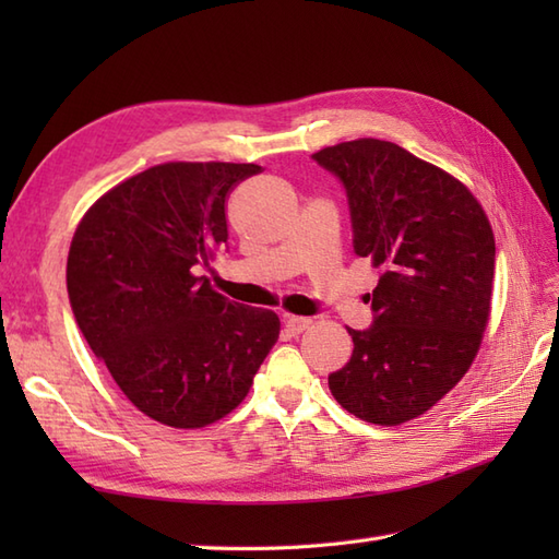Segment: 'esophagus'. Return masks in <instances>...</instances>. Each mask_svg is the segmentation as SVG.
<instances>
[{
    "instance_id": "1",
    "label": "esophagus",
    "mask_w": 559,
    "mask_h": 559,
    "mask_svg": "<svg viewBox=\"0 0 559 559\" xmlns=\"http://www.w3.org/2000/svg\"><path fill=\"white\" fill-rule=\"evenodd\" d=\"M283 324H286V329L290 331V334H302L305 329H310V326H312V319L288 314L286 319H283Z\"/></svg>"
}]
</instances>
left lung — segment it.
Masks as SVG:
<instances>
[{
    "mask_svg": "<svg viewBox=\"0 0 559 559\" xmlns=\"http://www.w3.org/2000/svg\"><path fill=\"white\" fill-rule=\"evenodd\" d=\"M312 158L346 185L355 254L382 269L374 326L348 329L353 355L329 389L365 423H408L449 394L480 350L492 225L466 185L391 141H343Z\"/></svg>",
    "mask_w": 559,
    "mask_h": 559,
    "instance_id": "obj_1",
    "label": "left lung"
}]
</instances>
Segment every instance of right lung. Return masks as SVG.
<instances>
[{
    "label": "right lung",
    "instance_id": "obj_1",
    "mask_svg": "<svg viewBox=\"0 0 559 559\" xmlns=\"http://www.w3.org/2000/svg\"><path fill=\"white\" fill-rule=\"evenodd\" d=\"M254 163H160L108 189L76 225L67 290L81 334L134 406L177 430L233 413L281 322L223 298L197 266L228 242L233 189Z\"/></svg>",
    "mask_w": 559,
    "mask_h": 559
}]
</instances>
